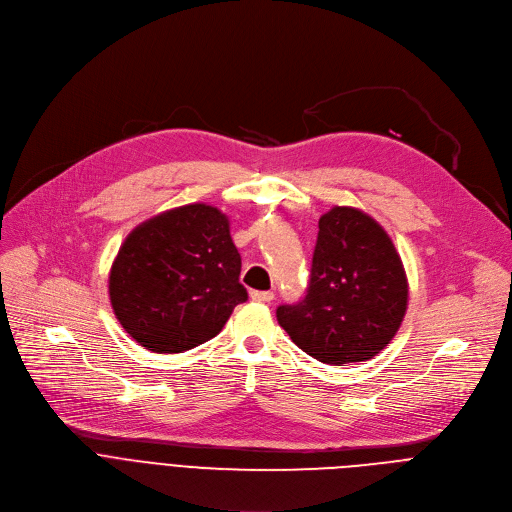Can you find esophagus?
Wrapping results in <instances>:
<instances>
[{
  "instance_id": "34e87169",
  "label": "esophagus",
  "mask_w": 512,
  "mask_h": 512,
  "mask_svg": "<svg viewBox=\"0 0 512 512\" xmlns=\"http://www.w3.org/2000/svg\"><path fill=\"white\" fill-rule=\"evenodd\" d=\"M250 297H252V301H258V303H270L274 299V293H270V291H252Z\"/></svg>"
}]
</instances>
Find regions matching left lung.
<instances>
[{"label": "left lung", "mask_w": 512, "mask_h": 512, "mask_svg": "<svg viewBox=\"0 0 512 512\" xmlns=\"http://www.w3.org/2000/svg\"><path fill=\"white\" fill-rule=\"evenodd\" d=\"M407 303L403 260L384 227L356 207L335 205L319 217L305 299L280 305L276 319L305 354L344 366L380 354Z\"/></svg>", "instance_id": "8db88e82"}]
</instances>
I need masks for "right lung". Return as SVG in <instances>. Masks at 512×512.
<instances>
[{
	"mask_svg": "<svg viewBox=\"0 0 512 512\" xmlns=\"http://www.w3.org/2000/svg\"><path fill=\"white\" fill-rule=\"evenodd\" d=\"M240 270L230 219L191 203L146 219L124 240L109 270V301L142 348L179 354L209 342L248 299Z\"/></svg>",
	"mask_w": 512,
	"mask_h": 512,
	"instance_id": "obj_1",
	"label": "right lung"
}]
</instances>
